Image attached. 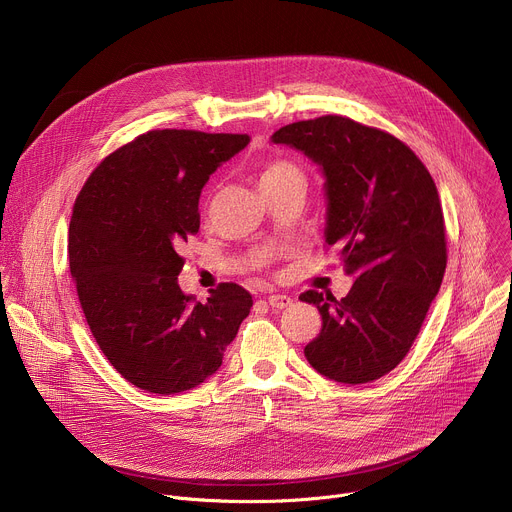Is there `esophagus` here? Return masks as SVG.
<instances>
[{
    "mask_svg": "<svg viewBox=\"0 0 512 512\" xmlns=\"http://www.w3.org/2000/svg\"><path fill=\"white\" fill-rule=\"evenodd\" d=\"M267 302H269V306L275 308V310H283V308H289L291 304H294V300H291L289 296H283V294H271V296L267 298Z\"/></svg>",
    "mask_w": 512,
    "mask_h": 512,
    "instance_id": "1",
    "label": "esophagus"
}]
</instances>
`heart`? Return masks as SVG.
<instances>
[{"label":"heart","mask_w":512,"mask_h":512,"mask_svg":"<svg viewBox=\"0 0 512 512\" xmlns=\"http://www.w3.org/2000/svg\"><path fill=\"white\" fill-rule=\"evenodd\" d=\"M294 178H302V172L298 166H294L291 162H285V160H273V162H267L261 172H259V186L265 188V186H275V184H281L285 180H294Z\"/></svg>","instance_id":"heart-1"}]
</instances>
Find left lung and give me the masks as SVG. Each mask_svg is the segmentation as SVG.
<instances>
[{"label":"left lung","mask_w":512,"mask_h":512,"mask_svg":"<svg viewBox=\"0 0 512 512\" xmlns=\"http://www.w3.org/2000/svg\"><path fill=\"white\" fill-rule=\"evenodd\" d=\"M324 176V239L340 249L346 298L300 296L322 316L304 348L312 367L344 385L391 373L409 352L446 271V227L437 188L397 137L348 117L326 115L277 129Z\"/></svg>","instance_id":"8db88e82"}]
</instances>
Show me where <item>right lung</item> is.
Returning <instances> with one entry per match:
<instances>
[{
    "instance_id": "1",
    "label": "right lung",
    "mask_w": 512,
    "mask_h": 512,
    "mask_svg": "<svg viewBox=\"0 0 512 512\" xmlns=\"http://www.w3.org/2000/svg\"><path fill=\"white\" fill-rule=\"evenodd\" d=\"M249 141L148 131L105 158L75 202L68 261L87 324L117 373L143 391L176 395L204 383L251 312L237 283L210 289L204 304L178 285V251L200 229V192Z\"/></svg>"
}]
</instances>
